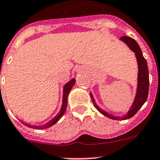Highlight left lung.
<instances>
[{"instance_id":"left-lung-1","label":"left lung","mask_w":160,"mask_h":160,"mask_svg":"<svg viewBox=\"0 0 160 160\" xmlns=\"http://www.w3.org/2000/svg\"><path fill=\"white\" fill-rule=\"evenodd\" d=\"M119 39L125 42L128 46V48L133 52H135V57L137 59V63H138V83H137L136 93H135V99H134L132 106L130 107V109L126 114L121 116V117L120 116L113 115V114L108 113L106 111L101 109L95 102V100L91 92L90 93V94L94 107L103 115L106 116L109 118L114 119V120H125V119H128L133 117L147 100L149 86V69H148L147 62H146V59L142 55V52L139 46L135 39L128 36H122Z\"/></svg>"}]
</instances>
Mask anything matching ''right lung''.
I'll use <instances>...</instances> for the list:
<instances>
[{
  "label": "right lung",
  "instance_id": "1",
  "mask_svg": "<svg viewBox=\"0 0 160 160\" xmlns=\"http://www.w3.org/2000/svg\"><path fill=\"white\" fill-rule=\"evenodd\" d=\"M76 83V80L74 78L71 79L69 82H67L65 85L63 86V94H62V107H61L60 111L53 118H52L51 120L49 121L47 123L44 124V125H31V124L27 123V122H22L25 126L28 127V128H35V129H44V128H48L49 127L52 126L53 125L56 123L62 117V115L65 113L66 109H67V100H68V96L69 93H70L71 89L73 87V85L75 84Z\"/></svg>",
  "mask_w": 160,
  "mask_h": 160
}]
</instances>
